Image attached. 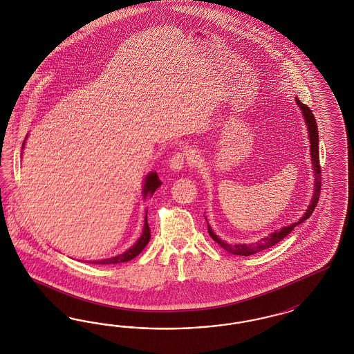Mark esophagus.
Returning a JSON list of instances; mask_svg holds the SVG:
<instances>
[{
  "label": "esophagus",
  "instance_id": "34e87169",
  "mask_svg": "<svg viewBox=\"0 0 354 354\" xmlns=\"http://www.w3.org/2000/svg\"><path fill=\"white\" fill-rule=\"evenodd\" d=\"M187 162V157L184 153H176L172 156V158L170 159V169L175 172L182 170Z\"/></svg>",
  "mask_w": 354,
  "mask_h": 354
}]
</instances>
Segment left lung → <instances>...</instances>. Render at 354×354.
Masks as SVG:
<instances>
[{
  "label": "left lung",
  "mask_w": 354,
  "mask_h": 354,
  "mask_svg": "<svg viewBox=\"0 0 354 354\" xmlns=\"http://www.w3.org/2000/svg\"><path fill=\"white\" fill-rule=\"evenodd\" d=\"M295 102L298 104V107L302 111V115L305 118L306 125L308 129V137H310V151H311V160H313V167H314V175H315V184H314V195L311 198V203L307 207L305 214L302 216V218L298 222H294L292 225H288L285 227H282L280 230H276L272 234H269L268 236L260 239L257 243L252 244H229L223 242L222 239L218 238V235H216L212 227L207 225V232L209 235L213 238V241H216L217 243L220 244L223 250H226L227 252L234 254V255H241V257H250L254 255L257 252H260L266 248H269L272 245L281 242L286 235H289L292 232V229L305 222L314 212V209L317 207V201H319V195H320V188H322V171H320V163H319V134H317V120L313 115V111L310 110L306 104H304L298 97H295Z\"/></svg>",
  "instance_id": "left-lung-1"
}]
</instances>
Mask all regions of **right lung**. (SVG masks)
<instances>
[{"label": "right lung", "mask_w": 354, "mask_h": 354, "mask_svg": "<svg viewBox=\"0 0 354 354\" xmlns=\"http://www.w3.org/2000/svg\"><path fill=\"white\" fill-rule=\"evenodd\" d=\"M27 138V136H26ZM24 147H25V142H24ZM24 149V147H22ZM162 184V182L159 180L158 175L157 172H150L149 175H147L145 178V184H144V188H142V194H144V198L147 195L153 196V194L157 191L159 185ZM150 241V227L147 225V214H145V223H144V230L141 236L138 238V241L129 248L125 252H122V255H118V257H110V259H104V260H99V261H93V264H118V263H125V261H129L132 260L137 255H140V252L147 247V244ZM91 263V261H90Z\"/></svg>", "instance_id": "right-lung-1"}]
</instances>
